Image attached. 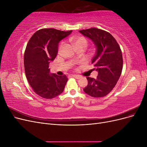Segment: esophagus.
<instances>
[{
	"instance_id": "esophagus-1",
	"label": "esophagus",
	"mask_w": 147,
	"mask_h": 147,
	"mask_svg": "<svg viewBox=\"0 0 147 147\" xmlns=\"http://www.w3.org/2000/svg\"><path fill=\"white\" fill-rule=\"evenodd\" d=\"M72 77L77 79H80L81 78V76H80V75H73Z\"/></svg>"
}]
</instances>
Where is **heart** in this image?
<instances>
[{
  "instance_id": "1",
  "label": "heart",
  "mask_w": 147,
  "mask_h": 147,
  "mask_svg": "<svg viewBox=\"0 0 147 147\" xmlns=\"http://www.w3.org/2000/svg\"><path fill=\"white\" fill-rule=\"evenodd\" d=\"M70 41L72 42V45L75 47V48H83V49L85 48L88 45V40L86 38L82 36H78L76 37H74L70 39ZM63 45V43H62L60 46L59 50L60 51L61 48Z\"/></svg>"
}]
</instances>
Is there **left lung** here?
Here are the masks:
<instances>
[{
	"instance_id": "1",
	"label": "left lung",
	"mask_w": 147,
	"mask_h": 147,
	"mask_svg": "<svg viewBox=\"0 0 147 147\" xmlns=\"http://www.w3.org/2000/svg\"><path fill=\"white\" fill-rule=\"evenodd\" d=\"M79 32L94 43L96 50L91 63L98 72L96 79L86 78L88 85L83 91L92 97H104L113 90L121 74V50L115 38L105 30L90 28Z\"/></svg>"
}]
</instances>
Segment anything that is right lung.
<instances>
[{"label":"right lung","mask_w":147,"mask_h":147,"mask_svg":"<svg viewBox=\"0 0 147 147\" xmlns=\"http://www.w3.org/2000/svg\"><path fill=\"white\" fill-rule=\"evenodd\" d=\"M72 32L53 28L40 29L26 46L24 56L26 76L34 92L43 98H54L64 90L68 80L66 76L51 73L48 65L56 58L59 42Z\"/></svg>","instance_id":"obj_1"}]
</instances>
